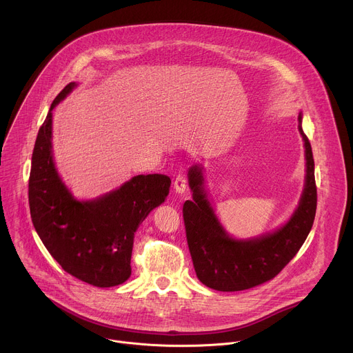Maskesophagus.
<instances>
[{
	"instance_id": "esophagus-1",
	"label": "esophagus",
	"mask_w": 353,
	"mask_h": 353,
	"mask_svg": "<svg viewBox=\"0 0 353 353\" xmlns=\"http://www.w3.org/2000/svg\"><path fill=\"white\" fill-rule=\"evenodd\" d=\"M173 184H174L176 192L183 194V192L187 190V177H185V174H184V173H179V174L176 176Z\"/></svg>"
}]
</instances>
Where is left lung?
Wrapping results in <instances>:
<instances>
[{"mask_svg": "<svg viewBox=\"0 0 353 353\" xmlns=\"http://www.w3.org/2000/svg\"><path fill=\"white\" fill-rule=\"evenodd\" d=\"M299 123L306 149L305 190L290 219L272 233L250 240L232 239L207 198L203 168H190L192 201L184 203L183 219L195 274L205 286L221 292H237L268 282L285 268L307 239L316 216L317 187L312 145L301 130V116Z\"/></svg>", "mask_w": 353, "mask_h": 353, "instance_id": "left-lung-1", "label": "left lung"}]
</instances>
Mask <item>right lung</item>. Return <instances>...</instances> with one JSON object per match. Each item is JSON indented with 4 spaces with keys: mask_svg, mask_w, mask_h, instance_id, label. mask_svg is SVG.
Wrapping results in <instances>:
<instances>
[{
    "mask_svg": "<svg viewBox=\"0 0 353 353\" xmlns=\"http://www.w3.org/2000/svg\"><path fill=\"white\" fill-rule=\"evenodd\" d=\"M75 86L71 82L59 93L39 130L29 176L30 216L40 240L65 272L110 288L130 278L135 232L165 203L172 180L139 174L97 199H75L61 181L52 152V112Z\"/></svg>",
    "mask_w": 353,
    "mask_h": 353,
    "instance_id": "1",
    "label": "right lung"
}]
</instances>
